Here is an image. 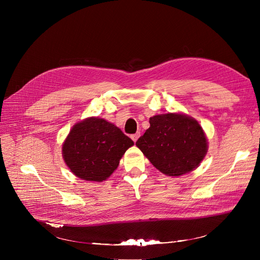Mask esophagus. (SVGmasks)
<instances>
[{"label":"esophagus","mask_w":260,"mask_h":260,"mask_svg":"<svg viewBox=\"0 0 260 260\" xmlns=\"http://www.w3.org/2000/svg\"><path fill=\"white\" fill-rule=\"evenodd\" d=\"M139 136H140V133H136V134H134V135L131 136V138L133 139L134 142H136V141H137V139L139 138Z\"/></svg>","instance_id":"34e87169"}]
</instances>
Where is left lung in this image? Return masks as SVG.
Listing matches in <instances>:
<instances>
[{
	"mask_svg": "<svg viewBox=\"0 0 260 260\" xmlns=\"http://www.w3.org/2000/svg\"><path fill=\"white\" fill-rule=\"evenodd\" d=\"M149 124L136 145L157 170L180 176L199 166L207 154L208 142L196 120L169 113L152 117Z\"/></svg>",
	"mask_w": 260,
	"mask_h": 260,
	"instance_id": "1",
	"label": "left lung"
}]
</instances>
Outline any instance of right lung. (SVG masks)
Returning <instances> with one entry per match:
<instances>
[{
  "instance_id": "add662e5",
  "label": "right lung",
  "mask_w": 260,
  "mask_h": 260,
  "mask_svg": "<svg viewBox=\"0 0 260 260\" xmlns=\"http://www.w3.org/2000/svg\"><path fill=\"white\" fill-rule=\"evenodd\" d=\"M134 141L112 123L88 118L72 128L62 147L67 167L81 179L103 181L118 168Z\"/></svg>"
}]
</instances>
